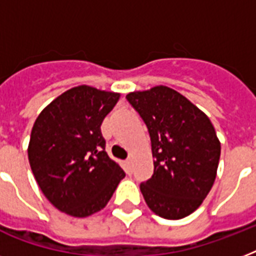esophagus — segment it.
Instances as JSON below:
<instances>
[{"instance_id": "1", "label": "esophagus", "mask_w": 256, "mask_h": 256, "mask_svg": "<svg viewBox=\"0 0 256 256\" xmlns=\"http://www.w3.org/2000/svg\"><path fill=\"white\" fill-rule=\"evenodd\" d=\"M124 164H126V168H128V170H130V168H132V158H128V160H124Z\"/></svg>"}]
</instances>
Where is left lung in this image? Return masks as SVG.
Masks as SVG:
<instances>
[{
    "mask_svg": "<svg viewBox=\"0 0 256 256\" xmlns=\"http://www.w3.org/2000/svg\"><path fill=\"white\" fill-rule=\"evenodd\" d=\"M126 100L148 126L154 174L140 183L152 212L182 219L194 212L214 184L220 142L208 116L168 86L128 92Z\"/></svg>",
    "mask_w": 256,
    "mask_h": 256,
    "instance_id": "left-lung-1",
    "label": "left lung"
}]
</instances>
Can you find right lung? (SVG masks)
Returning a JSON list of instances; mask_svg holds the SVG:
<instances>
[{
	"label": "right lung",
	"instance_id": "add662e5",
	"mask_svg": "<svg viewBox=\"0 0 256 256\" xmlns=\"http://www.w3.org/2000/svg\"><path fill=\"white\" fill-rule=\"evenodd\" d=\"M120 94L77 86L46 106L32 128L28 156L34 178L49 202L72 216L102 210L124 171L104 152V116Z\"/></svg>",
	"mask_w": 256,
	"mask_h": 256
}]
</instances>
